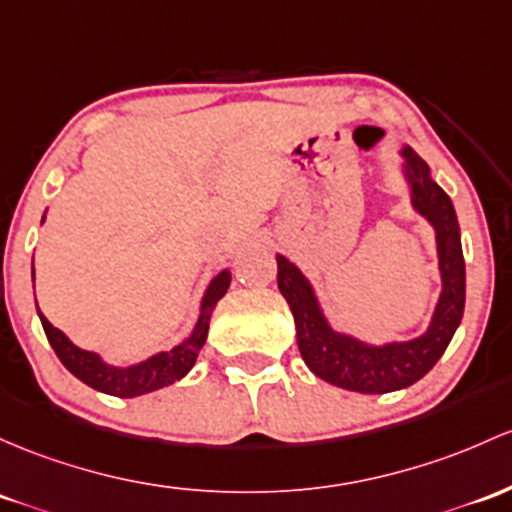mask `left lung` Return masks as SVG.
Returning a JSON list of instances; mask_svg holds the SVG:
<instances>
[{"label":"left lung","instance_id":"8db88e82","mask_svg":"<svg viewBox=\"0 0 512 512\" xmlns=\"http://www.w3.org/2000/svg\"><path fill=\"white\" fill-rule=\"evenodd\" d=\"M413 206L437 233L442 294L430 328L420 338L372 347L350 335L335 333L320 313L311 284L282 255H277V284L296 320V340L303 362L328 384L359 393H389L423 379L445 355L454 330L462 323L466 272L459 221L452 199L430 179V170L411 148H403Z\"/></svg>","mask_w":512,"mask_h":512}]
</instances>
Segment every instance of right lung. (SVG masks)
<instances>
[{"label": "right lung", "mask_w": 512, "mask_h": 512, "mask_svg": "<svg viewBox=\"0 0 512 512\" xmlns=\"http://www.w3.org/2000/svg\"><path fill=\"white\" fill-rule=\"evenodd\" d=\"M43 221H46V216H43ZM228 286L230 272L226 269V272L218 274V277L209 284V289H206L204 301H201V316L196 320L192 335H189L187 340L179 342L172 350L160 352V355L145 359V362L123 369L104 364L101 357L94 355V352L75 347L58 328H55V325L48 323V318L43 316L41 311H38V316H41L50 347H53L60 362L65 364V369H70L77 379L101 393H109V396L119 398H133L140 396V393H150L155 389H162V386L167 384H174V381L182 379V376L194 367L199 350L206 342V335H209V320L213 308H216L218 299H223Z\"/></svg>", "instance_id": "add662e5"}]
</instances>
